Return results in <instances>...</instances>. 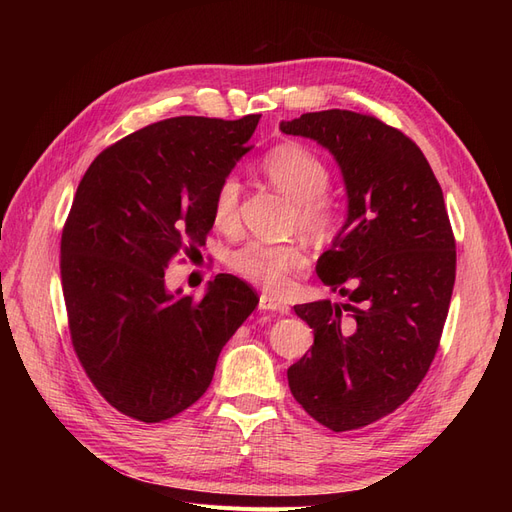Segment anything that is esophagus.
Masks as SVG:
<instances>
[{"mask_svg":"<svg viewBox=\"0 0 512 512\" xmlns=\"http://www.w3.org/2000/svg\"><path fill=\"white\" fill-rule=\"evenodd\" d=\"M258 307L262 309V312H280V314H288V309H290L284 301L273 297V294H260Z\"/></svg>","mask_w":512,"mask_h":512,"instance_id":"1","label":"esophagus"}]
</instances>
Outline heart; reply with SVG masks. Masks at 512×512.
<instances>
[{"label": "heart", "mask_w": 512, "mask_h": 512, "mask_svg": "<svg viewBox=\"0 0 512 512\" xmlns=\"http://www.w3.org/2000/svg\"><path fill=\"white\" fill-rule=\"evenodd\" d=\"M262 173L297 203V222L307 235L316 239H333L342 226L344 211L339 200L327 194L329 168L312 149L299 143H284L269 151L260 164ZM241 183L226 177L213 194V222L218 228H232L239 218ZM230 269L243 280L271 292L290 286L294 273L307 267V256L297 243L250 241L228 258Z\"/></svg>", "instance_id": "heart-1"}]
</instances>
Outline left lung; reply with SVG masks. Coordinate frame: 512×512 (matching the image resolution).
<instances>
[{
    "instance_id": "left-lung-1",
    "label": "left lung",
    "mask_w": 512,
    "mask_h": 512,
    "mask_svg": "<svg viewBox=\"0 0 512 512\" xmlns=\"http://www.w3.org/2000/svg\"><path fill=\"white\" fill-rule=\"evenodd\" d=\"M280 130L329 149L348 194L346 222L316 265L348 303L294 305L314 346L288 367V386L320 425L359 429L404 404L438 352L455 286L453 228L436 175L404 132L339 108Z\"/></svg>"
}]
</instances>
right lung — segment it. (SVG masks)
<instances>
[{"label": "right lung", "mask_w": 512, "mask_h": 512, "mask_svg": "<svg viewBox=\"0 0 512 512\" xmlns=\"http://www.w3.org/2000/svg\"><path fill=\"white\" fill-rule=\"evenodd\" d=\"M260 115L173 117L91 162L61 232L70 337L87 378L121 414L162 423L205 395L258 297L220 273L203 299L168 292L164 269L205 245L213 194L252 147Z\"/></svg>", "instance_id": "right-lung-1"}]
</instances>
